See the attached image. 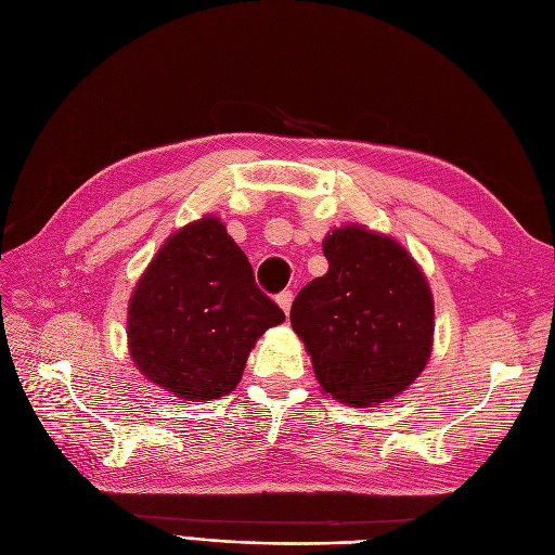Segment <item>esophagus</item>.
Masks as SVG:
<instances>
[{
  "label": "esophagus",
  "mask_w": 555,
  "mask_h": 555,
  "mask_svg": "<svg viewBox=\"0 0 555 555\" xmlns=\"http://www.w3.org/2000/svg\"><path fill=\"white\" fill-rule=\"evenodd\" d=\"M278 306L282 308V312L289 317V310H292V300H294V294L292 292H282V294H278Z\"/></svg>",
  "instance_id": "esophagus-1"
}]
</instances>
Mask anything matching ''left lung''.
Segmentation results:
<instances>
[{"instance_id":"8db88e82","label":"left lung","mask_w":555,"mask_h":555,"mask_svg":"<svg viewBox=\"0 0 555 555\" xmlns=\"http://www.w3.org/2000/svg\"><path fill=\"white\" fill-rule=\"evenodd\" d=\"M328 271L298 292L292 328L324 393L377 405L422 375L433 349V294L410 251L351 224L324 238Z\"/></svg>"}]
</instances>
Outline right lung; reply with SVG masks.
<instances>
[{"instance_id":"obj_1","label":"right lung","mask_w":555,"mask_h":555,"mask_svg":"<svg viewBox=\"0 0 555 555\" xmlns=\"http://www.w3.org/2000/svg\"><path fill=\"white\" fill-rule=\"evenodd\" d=\"M284 322L220 217L171 233L129 298V354L143 377L184 400L236 389L251 347Z\"/></svg>"}]
</instances>
